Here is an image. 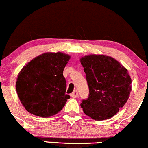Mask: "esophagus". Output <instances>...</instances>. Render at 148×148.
<instances>
[{
    "mask_svg": "<svg viewBox=\"0 0 148 148\" xmlns=\"http://www.w3.org/2000/svg\"><path fill=\"white\" fill-rule=\"evenodd\" d=\"M71 96H72L73 98H77V96H78V93H77V90H74L73 92L72 93H71Z\"/></svg>",
    "mask_w": 148,
    "mask_h": 148,
    "instance_id": "1",
    "label": "esophagus"
}]
</instances>
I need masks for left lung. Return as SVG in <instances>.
I'll use <instances>...</instances> for the list:
<instances>
[{
  "label": "left lung",
  "instance_id": "8db88e82",
  "mask_svg": "<svg viewBox=\"0 0 148 148\" xmlns=\"http://www.w3.org/2000/svg\"><path fill=\"white\" fill-rule=\"evenodd\" d=\"M80 62L89 88L88 97L82 100L83 112L95 120L112 117L130 96L132 80L127 70L106 55H88Z\"/></svg>",
  "mask_w": 148,
  "mask_h": 148
}]
</instances>
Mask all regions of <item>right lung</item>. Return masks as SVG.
Listing matches in <instances>:
<instances>
[{
  "label": "right lung",
  "instance_id": "obj_1",
  "mask_svg": "<svg viewBox=\"0 0 148 148\" xmlns=\"http://www.w3.org/2000/svg\"><path fill=\"white\" fill-rule=\"evenodd\" d=\"M71 57L61 52L42 54L24 66L17 77V94L25 109L42 117L62 110L67 100L63 71Z\"/></svg>",
  "mask_w": 148,
  "mask_h": 148
}]
</instances>
